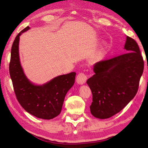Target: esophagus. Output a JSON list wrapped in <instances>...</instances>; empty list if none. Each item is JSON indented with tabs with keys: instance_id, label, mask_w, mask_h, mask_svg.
Listing matches in <instances>:
<instances>
[{
	"instance_id": "esophagus-1",
	"label": "esophagus",
	"mask_w": 148,
	"mask_h": 148,
	"mask_svg": "<svg viewBox=\"0 0 148 148\" xmlns=\"http://www.w3.org/2000/svg\"><path fill=\"white\" fill-rule=\"evenodd\" d=\"M87 76L84 73H79L76 77V82L79 85H83L86 83Z\"/></svg>"
}]
</instances>
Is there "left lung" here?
Returning a JSON list of instances; mask_svg holds the SVG:
<instances>
[{"label": "left lung", "mask_w": 148, "mask_h": 148, "mask_svg": "<svg viewBox=\"0 0 148 148\" xmlns=\"http://www.w3.org/2000/svg\"><path fill=\"white\" fill-rule=\"evenodd\" d=\"M127 53L95 63V74L87 81L91 90V113L99 119H107L119 112L138 91L144 71V60L138 44L126 37Z\"/></svg>", "instance_id": "1"}]
</instances>
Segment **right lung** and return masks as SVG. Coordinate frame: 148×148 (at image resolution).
<instances>
[{"mask_svg":"<svg viewBox=\"0 0 148 148\" xmlns=\"http://www.w3.org/2000/svg\"><path fill=\"white\" fill-rule=\"evenodd\" d=\"M30 29L28 26L17 35L11 49L10 75L19 103L30 114L51 119L61 113L64 97L73 86L76 72L60 75L42 85L32 83L25 74L20 62L19 37Z\"/></svg>","mask_w":148,"mask_h":148,"instance_id":"obj_1","label":"right lung"}]
</instances>
